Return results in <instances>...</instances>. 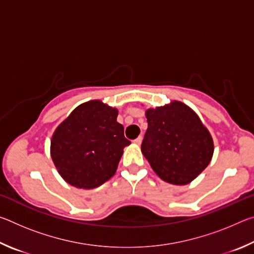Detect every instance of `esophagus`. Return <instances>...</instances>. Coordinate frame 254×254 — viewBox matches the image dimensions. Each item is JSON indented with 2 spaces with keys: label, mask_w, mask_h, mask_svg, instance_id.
Wrapping results in <instances>:
<instances>
[{
  "label": "esophagus",
  "mask_w": 254,
  "mask_h": 254,
  "mask_svg": "<svg viewBox=\"0 0 254 254\" xmlns=\"http://www.w3.org/2000/svg\"><path fill=\"white\" fill-rule=\"evenodd\" d=\"M133 142H134L135 144H137V145H140L141 144V142H142V135H140L139 137H136V139L133 141Z\"/></svg>",
  "instance_id": "34e87169"
}]
</instances>
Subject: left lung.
<instances>
[{
	"instance_id": "1",
	"label": "left lung",
	"mask_w": 254,
	"mask_h": 254,
	"mask_svg": "<svg viewBox=\"0 0 254 254\" xmlns=\"http://www.w3.org/2000/svg\"><path fill=\"white\" fill-rule=\"evenodd\" d=\"M148 128L141 151L162 180L187 185L209 165L214 142L198 115L183 102L145 111Z\"/></svg>"
}]
</instances>
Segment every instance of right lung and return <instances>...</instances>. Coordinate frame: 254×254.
<instances>
[{
    "instance_id": "right-lung-1",
    "label": "right lung",
    "mask_w": 254,
    "mask_h": 254,
    "mask_svg": "<svg viewBox=\"0 0 254 254\" xmlns=\"http://www.w3.org/2000/svg\"><path fill=\"white\" fill-rule=\"evenodd\" d=\"M119 111L93 100L83 103L56 128L50 154L67 184L93 189L117 173L123 149L131 142L117 121Z\"/></svg>"
}]
</instances>
